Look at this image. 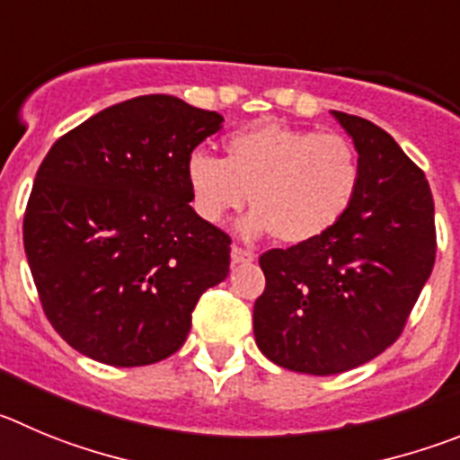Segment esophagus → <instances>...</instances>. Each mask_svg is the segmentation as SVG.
I'll return each mask as SVG.
<instances>
[{
	"instance_id": "obj_1",
	"label": "esophagus",
	"mask_w": 460,
	"mask_h": 460,
	"mask_svg": "<svg viewBox=\"0 0 460 460\" xmlns=\"http://www.w3.org/2000/svg\"><path fill=\"white\" fill-rule=\"evenodd\" d=\"M254 259L256 254L252 250H244L240 244H234V247H231V261H234V263H252Z\"/></svg>"
}]
</instances>
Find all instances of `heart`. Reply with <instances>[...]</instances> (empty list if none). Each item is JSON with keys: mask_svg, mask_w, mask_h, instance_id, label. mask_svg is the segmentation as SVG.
Segmentation results:
<instances>
[{"mask_svg": "<svg viewBox=\"0 0 460 460\" xmlns=\"http://www.w3.org/2000/svg\"><path fill=\"white\" fill-rule=\"evenodd\" d=\"M363 179L356 145L336 131L261 122L225 138V158L204 149L188 154L192 208L206 222L254 204L244 234L272 231L302 244L332 231L349 213Z\"/></svg>", "mask_w": 460, "mask_h": 460, "instance_id": "obj_1", "label": "heart"}]
</instances>
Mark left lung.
Instances as JSON below:
<instances>
[{
  "mask_svg": "<svg viewBox=\"0 0 460 460\" xmlns=\"http://www.w3.org/2000/svg\"><path fill=\"white\" fill-rule=\"evenodd\" d=\"M333 115L360 154L358 195L324 235L261 254L265 290L254 304L259 349L286 370L317 376L341 375L388 349L436 263L424 172L370 119Z\"/></svg>",
  "mask_w": 460,
  "mask_h": 460,
  "instance_id": "8db88e82",
  "label": "left lung"
}]
</instances>
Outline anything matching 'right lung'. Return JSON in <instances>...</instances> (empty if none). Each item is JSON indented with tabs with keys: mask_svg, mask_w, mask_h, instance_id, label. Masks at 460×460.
Returning <instances> with one entry per match:
<instances>
[{
	"mask_svg": "<svg viewBox=\"0 0 460 460\" xmlns=\"http://www.w3.org/2000/svg\"><path fill=\"white\" fill-rule=\"evenodd\" d=\"M220 122L143 94L67 131L38 167L24 252L47 320L84 356L115 367L167 358L229 274V234L192 210L186 181L188 154Z\"/></svg>",
	"mask_w": 460,
	"mask_h": 460,
	"instance_id": "obj_1",
	"label": "right lung"
}]
</instances>
